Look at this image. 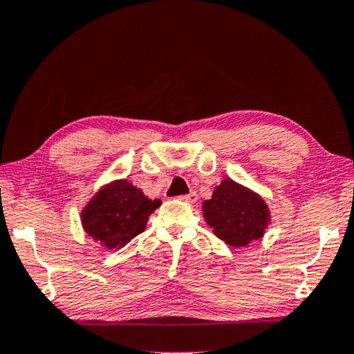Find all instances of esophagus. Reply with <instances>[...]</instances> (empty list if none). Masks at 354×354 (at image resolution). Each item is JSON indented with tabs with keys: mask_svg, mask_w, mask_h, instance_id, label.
Here are the masks:
<instances>
[{
	"mask_svg": "<svg viewBox=\"0 0 354 354\" xmlns=\"http://www.w3.org/2000/svg\"><path fill=\"white\" fill-rule=\"evenodd\" d=\"M180 199L182 201H185V203H196V201H198V193L196 192H192V193H188V194H183V196H180Z\"/></svg>",
	"mask_w": 354,
	"mask_h": 354,
	"instance_id": "esophagus-1",
	"label": "esophagus"
}]
</instances>
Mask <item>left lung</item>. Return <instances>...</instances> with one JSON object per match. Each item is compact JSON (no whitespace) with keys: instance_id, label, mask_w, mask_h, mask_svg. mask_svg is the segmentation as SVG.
I'll return each instance as SVG.
<instances>
[{"instance_id":"left-lung-1","label":"left lung","mask_w":354,"mask_h":354,"mask_svg":"<svg viewBox=\"0 0 354 354\" xmlns=\"http://www.w3.org/2000/svg\"><path fill=\"white\" fill-rule=\"evenodd\" d=\"M204 218L215 236L231 247H245L261 239L269 225V209L261 196L231 178L214 189L203 204Z\"/></svg>"}]
</instances>
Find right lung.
Listing matches in <instances>:
<instances>
[{
    "label": "right lung",
    "mask_w": 354,
    "mask_h": 354,
    "mask_svg": "<svg viewBox=\"0 0 354 354\" xmlns=\"http://www.w3.org/2000/svg\"><path fill=\"white\" fill-rule=\"evenodd\" d=\"M161 205L128 180H117L100 189L82 210L85 232L109 250L122 248L144 232L147 220Z\"/></svg>",
    "instance_id": "1"
}]
</instances>
